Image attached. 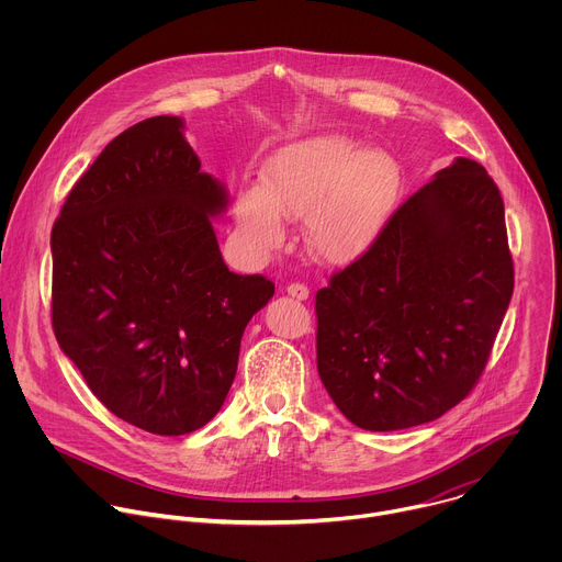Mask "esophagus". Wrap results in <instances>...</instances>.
Masks as SVG:
<instances>
[{"instance_id":"obj_1","label":"esophagus","mask_w":562,"mask_h":562,"mask_svg":"<svg viewBox=\"0 0 562 562\" xmlns=\"http://www.w3.org/2000/svg\"><path fill=\"white\" fill-rule=\"evenodd\" d=\"M286 293H289L291 297H295V300H306V297H308V289H306L304 284H300V282L289 284V286H286Z\"/></svg>"}]
</instances>
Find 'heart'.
Listing matches in <instances>:
<instances>
[{
  "label": "heart",
  "mask_w": 562,
  "mask_h": 562,
  "mask_svg": "<svg viewBox=\"0 0 562 562\" xmlns=\"http://www.w3.org/2000/svg\"><path fill=\"white\" fill-rule=\"evenodd\" d=\"M403 191L397 159L340 133H319L278 148L258 187L235 198V217L247 245L267 254L282 245L284 217H304L308 254L334 267L367 256L384 233Z\"/></svg>",
  "instance_id": "obj_1"
}]
</instances>
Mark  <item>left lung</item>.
Segmentation results:
<instances>
[{
    "mask_svg": "<svg viewBox=\"0 0 562 562\" xmlns=\"http://www.w3.org/2000/svg\"><path fill=\"white\" fill-rule=\"evenodd\" d=\"M512 293L501 191L456 157L317 291L319 380L360 429L431 423L483 373Z\"/></svg>",
    "mask_w": 562,
    "mask_h": 562,
    "instance_id": "8db88e82",
    "label": "left lung"
}]
</instances>
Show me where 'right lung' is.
<instances>
[{
  "label": "right lung",
  "mask_w": 562,
  "mask_h": 562,
  "mask_svg": "<svg viewBox=\"0 0 562 562\" xmlns=\"http://www.w3.org/2000/svg\"><path fill=\"white\" fill-rule=\"evenodd\" d=\"M200 167L182 117L144 120L106 144L50 233L59 349L111 414L157 436L220 412L276 291L224 265L213 217L228 191Z\"/></svg>",
  "instance_id": "1"
}]
</instances>
